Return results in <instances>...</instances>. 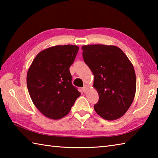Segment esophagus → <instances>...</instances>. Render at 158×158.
<instances>
[{"label": "esophagus", "instance_id": "1", "mask_svg": "<svg viewBox=\"0 0 158 158\" xmlns=\"http://www.w3.org/2000/svg\"><path fill=\"white\" fill-rule=\"evenodd\" d=\"M82 89H83V93L85 94V93L87 92V91H88V87H87V85H84V86H83V88H82Z\"/></svg>", "mask_w": 158, "mask_h": 158}]
</instances>
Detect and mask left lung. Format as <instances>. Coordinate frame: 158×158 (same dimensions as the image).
Instances as JSON below:
<instances>
[{
	"instance_id": "1",
	"label": "left lung",
	"mask_w": 158,
	"mask_h": 158,
	"mask_svg": "<svg viewBox=\"0 0 158 158\" xmlns=\"http://www.w3.org/2000/svg\"><path fill=\"white\" fill-rule=\"evenodd\" d=\"M83 58L94 75V87L99 95L94 110L103 119L123 116L135 98L136 79L132 63L119 48L113 45L83 46Z\"/></svg>"
}]
</instances>
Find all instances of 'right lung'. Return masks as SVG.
<instances>
[{"instance_id": "1", "label": "right lung", "mask_w": 158, "mask_h": 158, "mask_svg": "<svg viewBox=\"0 0 158 158\" xmlns=\"http://www.w3.org/2000/svg\"><path fill=\"white\" fill-rule=\"evenodd\" d=\"M78 51L76 45L52 47L38 53L30 66L26 79L30 96L48 118L66 116L81 95L72 84L69 70Z\"/></svg>"}]
</instances>
